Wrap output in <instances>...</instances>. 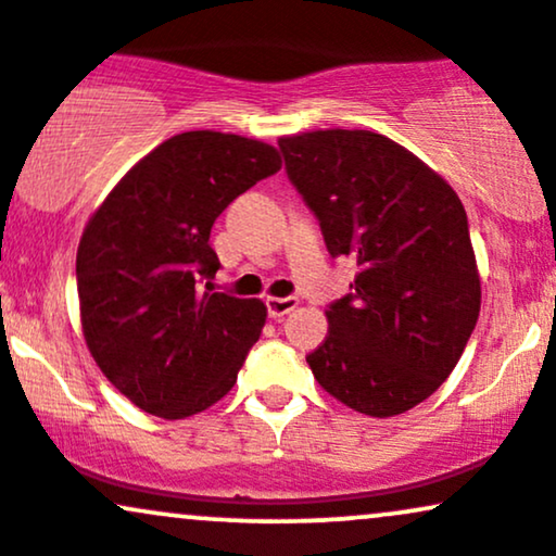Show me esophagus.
I'll use <instances>...</instances> for the list:
<instances>
[{"label":"esophagus","mask_w":556,"mask_h":556,"mask_svg":"<svg viewBox=\"0 0 556 556\" xmlns=\"http://www.w3.org/2000/svg\"><path fill=\"white\" fill-rule=\"evenodd\" d=\"M265 304H267V315H270L273 319H280V317L289 315V312L296 309L299 299L296 296H283V299H280V296H267Z\"/></svg>","instance_id":"esophagus-1"}]
</instances>
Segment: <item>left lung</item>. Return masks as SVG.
I'll return each instance as SVG.
<instances>
[{"mask_svg": "<svg viewBox=\"0 0 556 556\" xmlns=\"http://www.w3.org/2000/svg\"><path fill=\"white\" fill-rule=\"evenodd\" d=\"M278 146L328 252L358 267L306 364L358 414H406L447 380L479 319L463 202L427 163L369 129H317Z\"/></svg>", "mask_w": 556, "mask_h": 556, "instance_id": "obj_1", "label": "left lung"}]
</instances>
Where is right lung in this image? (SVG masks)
<instances>
[{
  "instance_id": "right-lung-1",
  "label": "right lung",
  "mask_w": 556,
  "mask_h": 556,
  "mask_svg": "<svg viewBox=\"0 0 556 556\" xmlns=\"http://www.w3.org/2000/svg\"><path fill=\"white\" fill-rule=\"evenodd\" d=\"M280 168L250 137H168L109 192L77 247L83 336L106 380L137 408L185 419L220 401L263 332L260 299L213 293L211 228Z\"/></svg>"
}]
</instances>
